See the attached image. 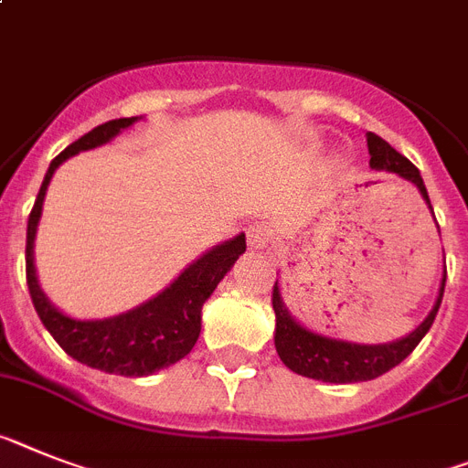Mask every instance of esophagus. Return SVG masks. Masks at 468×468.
Returning a JSON list of instances; mask_svg holds the SVG:
<instances>
[{"label":"esophagus","mask_w":468,"mask_h":468,"mask_svg":"<svg viewBox=\"0 0 468 468\" xmlns=\"http://www.w3.org/2000/svg\"><path fill=\"white\" fill-rule=\"evenodd\" d=\"M271 240V228L266 223H254V226L247 228V247L252 252H261L269 247Z\"/></svg>","instance_id":"34e87169"}]
</instances>
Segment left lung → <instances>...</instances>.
<instances>
[{
  "label": "left lung",
  "instance_id": "left-lung-1",
  "mask_svg": "<svg viewBox=\"0 0 468 468\" xmlns=\"http://www.w3.org/2000/svg\"><path fill=\"white\" fill-rule=\"evenodd\" d=\"M367 144L368 154H371V168H376V171H390V174H398L404 180L414 183L419 192H421V197L431 207L421 174H419V168L407 156L399 154L398 149H392L376 133H367ZM445 278H442L441 294H438V300H435L431 314L423 319V324L416 331H411L410 335L386 345L345 343V340L312 333L290 316V312L282 304L281 288H278L276 281L271 302H273V312H276L278 356L294 374L307 376V378L314 380H324V383H359V380L378 378V376L388 374L390 368L398 367L399 361L407 359L414 352L416 345L421 343V337L426 335L428 328L433 325L435 314L441 309L442 292H445Z\"/></svg>",
  "mask_w": 468,
  "mask_h": 468
}]
</instances>
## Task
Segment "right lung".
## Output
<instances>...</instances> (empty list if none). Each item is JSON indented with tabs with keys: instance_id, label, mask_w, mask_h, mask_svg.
Segmentation results:
<instances>
[{
	"instance_id": "right-lung-1",
	"label": "right lung",
	"mask_w": 468,
	"mask_h": 468,
	"mask_svg": "<svg viewBox=\"0 0 468 468\" xmlns=\"http://www.w3.org/2000/svg\"><path fill=\"white\" fill-rule=\"evenodd\" d=\"M137 116L131 119H113L97 125L90 133L76 140L73 144L52 159L47 168L42 187L37 192L35 207L27 216L26 235V281L30 297H33L35 312L52 333V337L61 345L66 355L73 356L85 367L100 368L116 376H149L161 368L180 361L197 343L202 331V304L209 300L216 285L221 282L228 271L233 269L242 252H245V235H235L233 240L216 245L207 254L192 261L164 292L152 297L149 302L131 312L112 316L101 321H78L58 312L52 302L42 292L33 264V242L37 233V223L42 216V202L54 171L64 164L69 156L94 149L109 143L121 131L131 128Z\"/></svg>"
}]
</instances>
